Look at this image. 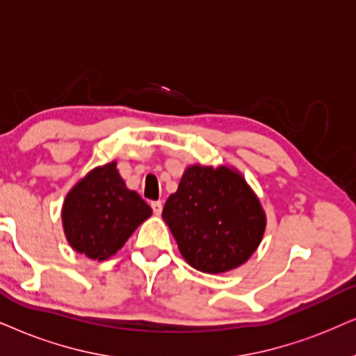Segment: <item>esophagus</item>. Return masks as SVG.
Instances as JSON below:
<instances>
[{"instance_id":"esophagus-1","label":"esophagus","mask_w":356,"mask_h":356,"mask_svg":"<svg viewBox=\"0 0 356 356\" xmlns=\"http://www.w3.org/2000/svg\"><path fill=\"white\" fill-rule=\"evenodd\" d=\"M151 209H152V211H154L156 215H161V211H163V202H161V200L152 202Z\"/></svg>"}]
</instances>
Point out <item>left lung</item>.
Returning <instances> with one entry per match:
<instances>
[{"instance_id":"obj_1","label":"left lung","mask_w":356,"mask_h":356,"mask_svg":"<svg viewBox=\"0 0 356 356\" xmlns=\"http://www.w3.org/2000/svg\"><path fill=\"white\" fill-rule=\"evenodd\" d=\"M163 218L192 268L218 274L245 263L263 238L266 217L240 174L192 165L165 202Z\"/></svg>"}]
</instances>
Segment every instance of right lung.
Here are the masks:
<instances>
[{
  "label": "right lung",
  "instance_id": "add662e5",
  "mask_svg": "<svg viewBox=\"0 0 356 356\" xmlns=\"http://www.w3.org/2000/svg\"><path fill=\"white\" fill-rule=\"evenodd\" d=\"M147 217L151 207L126 188L116 163L93 169L69 192L62 210L72 248L98 261L115 254Z\"/></svg>",
  "mask_w": 356,
  "mask_h": 356
}]
</instances>
